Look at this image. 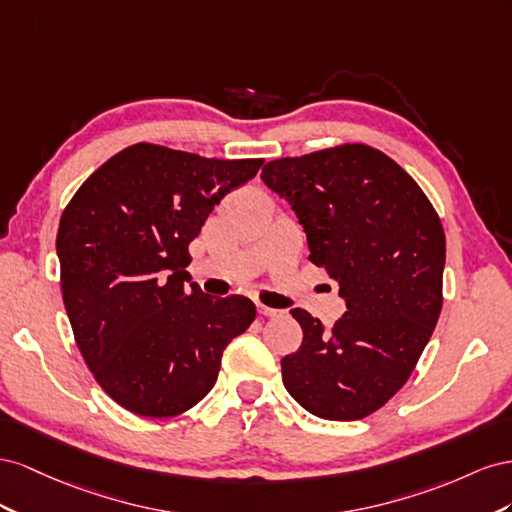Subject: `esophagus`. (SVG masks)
<instances>
[{
  "label": "esophagus",
  "instance_id": "34e87169",
  "mask_svg": "<svg viewBox=\"0 0 512 512\" xmlns=\"http://www.w3.org/2000/svg\"><path fill=\"white\" fill-rule=\"evenodd\" d=\"M257 313L264 315V317H276L281 311L279 309H272V306H264V304H257Z\"/></svg>",
  "mask_w": 512,
  "mask_h": 512
}]
</instances>
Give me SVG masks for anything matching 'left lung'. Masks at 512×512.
I'll return each instance as SVG.
<instances>
[{
  "label": "left lung",
  "mask_w": 512,
  "mask_h": 512,
  "mask_svg": "<svg viewBox=\"0 0 512 512\" xmlns=\"http://www.w3.org/2000/svg\"><path fill=\"white\" fill-rule=\"evenodd\" d=\"M261 180L296 212L309 259L347 304L330 330L291 309L304 339L281 360L283 384L319 418L369 416L407 382L440 317V218L410 175L369 145L272 160Z\"/></svg>",
  "instance_id": "8db88e82"
}]
</instances>
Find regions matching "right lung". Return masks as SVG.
I'll list each match as a JSON object with an SVG mask.
<instances>
[{
    "label": "right lung",
    "mask_w": 512,
    "mask_h": 512,
    "mask_svg": "<svg viewBox=\"0 0 512 512\" xmlns=\"http://www.w3.org/2000/svg\"><path fill=\"white\" fill-rule=\"evenodd\" d=\"M261 158H201L137 143L83 182L62 214L57 259L75 341L109 397L169 418L212 390L225 347L255 319L244 296L191 283V244Z\"/></svg>",
    "instance_id": "1"
}]
</instances>
